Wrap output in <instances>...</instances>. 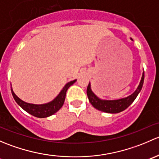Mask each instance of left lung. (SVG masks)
<instances>
[{
    "label": "left lung",
    "mask_w": 159,
    "mask_h": 159,
    "mask_svg": "<svg viewBox=\"0 0 159 159\" xmlns=\"http://www.w3.org/2000/svg\"><path fill=\"white\" fill-rule=\"evenodd\" d=\"M144 78H145V75H144L143 72L142 79H141L139 85L136 90L132 94H131L130 96H127V97L116 99V100H105V99H101L98 98L93 93L91 89L90 83H89L87 86V89H86L88 99H89V102L93 105V107L96 108L98 110H100L104 112H108V113H119V112L127 109L134 102L135 98L137 97L139 93H140L142 86H143Z\"/></svg>",
    "instance_id": "1"
}]
</instances>
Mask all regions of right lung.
I'll use <instances>...</instances> for the list:
<instances>
[{
  "label": "right lung",
  "instance_id": "1",
  "mask_svg": "<svg viewBox=\"0 0 159 159\" xmlns=\"http://www.w3.org/2000/svg\"><path fill=\"white\" fill-rule=\"evenodd\" d=\"M76 80L70 81L65 85L64 87L63 88L60 93H59L58 96L55 98L51 102H47L45 104H32V103H27V102H24V101L21 100L19 97L16 96L15 93H14L13 89H11V93H12L13 97H14V100L16 101L17 104L22 108L24 110L30 113V115L35 116L37 118H46L50 116L53 114L56 113L58 110H60V108L63 106L64 103L65 98H66V93L67 89H69L70 86L73 84Z\"/></svg>",
  "mask_w": 159,
  "mask_h": 159
}]
</instances>
